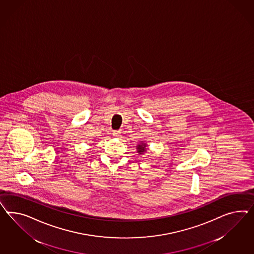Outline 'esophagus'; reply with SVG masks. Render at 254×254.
I'll use <instances>...</instances> for the list:
<instances>
[{
	"mask_svg": "<svg viewBox=\"0 0 254 254\" xmlns=\"http://www.w3.org/2000/svg\"><path fill=\"white\" fill-rule=\"evenodd\" d=\"M113 137H117V138H121V134H120V132H118V131H115L114 133H113Z\"/></svg>",
	"mask_w": 254,
	"mask_h": 254,
	"instance_id": "esophagus-1",
	"label": "esophagus"
}]
</instances>
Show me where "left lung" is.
<instances>
[{"label": "left lung", "mask_w": 254, "mask_h": 254, "mask_svg": "<svg viewBox=\"0 0 254 254\" xmlns=\"http://www.w3.org/2000/svg\"><path fill=\"white\" fill-rule=\"evenodd\" d=\"M147 147H148V144L145 142V141H138V143H137V146H136V150H137V152L138 154H144L146 151H147Z\"/></svg>", "instance_id": "1"}]
</instances>
